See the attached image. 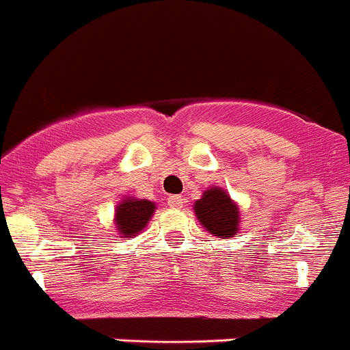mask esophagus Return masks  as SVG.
I'll return each mask as SVG.
<instances>
[{"instance_id":"esophagus-1","label":"esophagus","mask_w":350,"mask_h":350,"mask_svg":"<svg viewBox=\"0 0 350 350\" xmlns=\"http://www.w3.org/2000/svg\"><path fill=\"white\" fill-rule=\"evenodd\" d=\"M168 205L172 208H180L182 205H184V198L178 195H173V196H168Z\"/></svg>"}]
</instances>
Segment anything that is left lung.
<instances>
[{"mask_svg": "<svg viewBox=\"0 0 350 350\" xmlns=\"http://www.w3.org/2000/svg\"><path fill=\"white\" fill-rule=\"evenodd\" d=\"M195 214L198 221L207 228L208 234L219 239L235 237L241 225L239 207L230 195L221 187H211L196 200Z\"/></svg>", "mask_w": 350, "mask_h": 350, "instance_id": "left-lung-1", "label": "left lung"}]
</instances>
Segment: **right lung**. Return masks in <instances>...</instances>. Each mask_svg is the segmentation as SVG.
Instances as JSON below:
<instances>
[{
  "instance_id": "add662e5",
  "label": "right lung",
  "mask_w": 350,
  "mask_h": 350,
  "mask_svg": "<svg viewBox=\"0 0 350 350\" xmlns=\"http://www.w3.org/2000/svg\"><path fill=\"white\" fill-rule=\"evenodd\" d=\"M154 211L155 204L150 200H139L134 196L122 200L115 211V225L120 237L133 239L138 235L150 221Z\"/></svg>"
}]
</instances>
